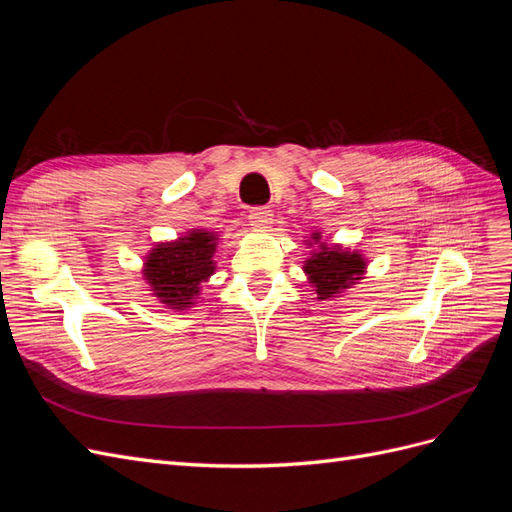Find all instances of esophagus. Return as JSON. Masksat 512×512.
<instances>
[{"instance_id": "1", "label": "esophagus", "mask_w": 512, "mask_h": 512, "mask_svg": "<svg viewBox=\"0 0 512 512\" xmlns=\"http://www.w3.org/2000/svg\"><path fill=\"white\" fill-rule=\"evenodd\" d=\"M250 224H252L256 230H267V228H271V224H273V213H271L267 207L252 209V213H250Z\"/></svg>"}]
</instances>
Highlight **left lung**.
Returning a JSON list of instances; mask_svg holds the SVG:
<instances>
[{"label":"left lung","mask_w":512,"mask_h":512,"mask_svg":"<svg viewBox=\"0 0 512 512\" xmlns=\"http://www.w3.org/2000/svg\"><path fill=\"white\" fill-rule=\"evenodd\" d=\"M303 243L309 254L301 269L318 301L342 297L346 290L365 280L367 258L361 250H350L342 243H333L320 230L309 232V237H303Z\"/></svg>","instance_id":"obj_1"}]
</instances>
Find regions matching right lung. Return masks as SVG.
I'll return each mask as SVG.
<instances>
[{"label": "right lung", "instance_id": "right-lung-1", "mask_svg": "<svg viewBox=\"0 0 512 512\" xmlns=\"http://www.w3.org/2000/svg\"><path fill=\"white\" fill-rule=\"evenodd\" d=\"M218 241L220 232L198 226L153 245L141 267L151 297L175 312L192 309L203 294V282H209L218 269Z\"/></svg>", "mask_w": 512, "mask_h": 512}]
</instances>
